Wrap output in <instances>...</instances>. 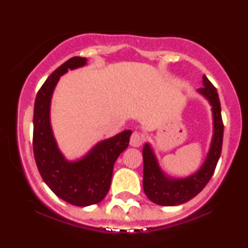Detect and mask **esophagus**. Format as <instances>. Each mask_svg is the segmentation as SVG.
<instances>
[{"instance_id":"1","label":"esophagus","mask_w":248,"mask_h":248,"mask_svg":"<svg viewBox=\"0 0 248 248\" xmlns=\"http://www.w3.org/2000/svg\"><path fill=\"white\" fill-rule=\"evenodd\" d=\"M144 141V135L142 133L134 132L130 136V146L132 147H140L142 142Z\"/></svg>"}]
</instances>
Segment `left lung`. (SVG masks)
<instances>
[{
  "mask_svg": "<svg viewBox=\"0 0 248 248\" xmlns=\"http://www.w3.org/2000/svg\"><path fill=\"white\" fill-rule=\"evenodd\" d=\"M203 87L198 90L210 101L213 114V138L205 162L201 169L186 178L167 177L158 166L156 156L149 143L142 149L143 155V190L153 203L163 206H175L186 203L197 196L211 179L221 154L224 124L221 119L220 101L217 88L203 76Z\"/></svg>",
  "mask_w": 248,
  "mask_h": 248,
  "instance_id": "8db88e82",
  "label": "left lung"
}]
</instances>
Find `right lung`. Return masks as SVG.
Listing matches in <instances>:
<instances>
[{"mask_svg": "<svg viewBox=\"0 0 248 248\" xmlns=\"http://www.w3.org/2000/svg\"><path fill=\"white\" fill-rule=\"evenodd\" d=\"M86 58L72 57L51 73L39 88L33 108L32 147L43 181L62 201L76 206L100 203L107 195L116 158L129 143L132 130L99 142L79 161L69 162L59 152L50 124L51 96L61 76L86 64Z\"/></svg>", "mask_w": 248, "mask_h": 248, "instance_id": "right-lung-1", "label": "right lung"}]
</instances>
